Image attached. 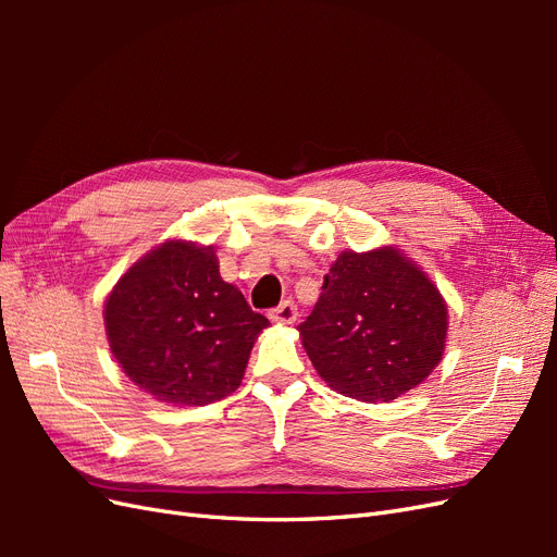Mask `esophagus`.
Returning a JSON list of instances; mask_svg holds the SVG:
<instances>
[{
    "label": "esophagus",
    "mask_w": 557,
    "mask_h": 557,
    "mask_svg": "<svg viewBox=\"0 0 557 557\" xmlns=\"http://www.w3.org/2000/svg\"><path fill=\"white\" fill-rule=\"evenodd\" d=\"M272 320L274 323H281V325H290L297 320V305L293 299H285L281 301V305L272 311Z\"/></svg>",
    "instance_id": "esophagus-1"
}]
</instances>
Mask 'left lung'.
Masks as SVG:
<instances>
[{
  "instance_id": "obj_1",
  "label": "left lung",
  "mask_w": 557,
  "mask_h": 557,
  "mask_svg": "<svg viewBox=\"0 0 557 557\" xmlns=\"http://www.w3.org/2000/svg\"><path fill=\"white\" fill-rule=\"evenodd\" d=\"M432 281L393 248L342 252L299 336L336 393L391 401L440 364L448 315Z\"/></svg>"
}]
</instances>
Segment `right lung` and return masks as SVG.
<instances>
[{"label": "right lung", "mask_w": 557, "mask_h": 557, "mask_svg": "<svg viewBox=\"0 0 557 557\" xmlns=\"http://www.w3.org/2000/svg\"><path fill=\"white\" fill-rule=\"evenodd\" d=\"M113 356L160 401L201 407L239 387L269 320L218 272L213 248L166 242L117 281L104 309Z\"/></svg>", "instance_id": "obj_1"}]
</instances>
